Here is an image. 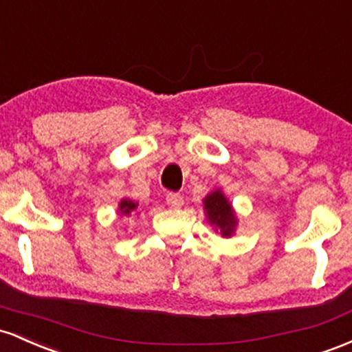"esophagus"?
<instances>
[{"mask_svg": "<svg viewBox=\"0 0 352 352\" xmlns=\"http://www.w3.org/2000/svg\"><path fill=\"white\" fill-rule=\"evenodd\" d=\"M166 204H168L169 208L176 209V208H181L184 204L183 197H181L179 195H176V192H169L168 196H166Z\"/></svg>", "mask_w": 352, "mask_h": 352, "instance_id": "obj_1", "label": "esophagus"}]
</instances>
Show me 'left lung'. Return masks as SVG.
Returning a JSON list of instances; mask_svg holds the SVG:
<instances>
[{"label":"left lung","instance_id":"1","mask_svg":"<svg viewBox=\"0 0 352 352\" xmlns=\"http://www.w3.org/2000/svg\"><path fill=\"white\" fill-rule=\"evenodd\" d=\"M203 209L206 221L214 228L216 232H219L223 238H232L238 228V214L234 208L229 203L223 189H212L203 199Z\"/></svg>","mask_w":352,"mask_h":352}]
</instances>
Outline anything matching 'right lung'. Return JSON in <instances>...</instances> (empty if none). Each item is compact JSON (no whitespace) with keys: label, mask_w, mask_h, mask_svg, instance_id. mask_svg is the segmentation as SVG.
Listing matches in <instances>:
<instances>
[{"label":"right lung","mask_w":352,"mask_h":352,"mask_svg":"<svg viewBox=\"0 0 352 352\" xmlns=\"http://www.w3.org/2000/svg\"><path fill=\"white\" fill-rule=\"evenodd\" d=\"M138 206H140V203L129 199V197H123V199L118 203V214H120L121 218H131V216L138 212Z\"/></svg>","instance_id":"1"}]
</instances>
